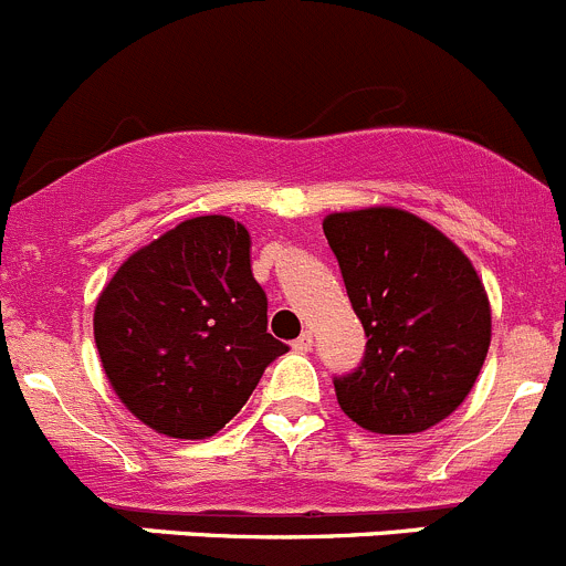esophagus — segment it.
<instances>
[{
    "instance_id": "esophagus-1",
    "label": "esophagus",
    "mask_w": 566,
    "mask_h": 566,
    "mask_svg": "<svg viewBox=\"0 0 566 566\" xmlns=\"http://www.w3.org/2000/svg\"><path fill=\"white\" fill-rule=\"evenodd\" d=\"M311 347H314V336H311L308 331H305L303 336H300L297 342L292 344V349H294V353H311Z\"/></svg>"
}]
</instances>
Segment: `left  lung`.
<instances>
[{
	"instance_id": "obj_1",
	"label": "left lung",
	"mask_w": 566,
	"mask_h": 566,
	"mask_svg": "<svg viewBox=\"0 0 566 566\" xmlns=\"http://www.w3.org/2000/svg\"><path fill=\"white\" fill-rule=\"evenodd\" d=\"M367 349L336 375L342 411L373 433H419L455 411L492 342V311L470 258L397 208L322 222Z\"/></svg>"
}]
</instances>
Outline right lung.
Listing matches in <instances>:
<instances>
[{"mask_svg":"<svg viewBox=\"0 0 566 566\" xmlns=\"http://www.w3.org/2000/svg\"><path fill=\"white\" fill-rule=\"evenodd\" d=\"M94 338L118 400L171 439H206L289 353L266 333L250 233L197 217L133 252L99 294Z\"/></svg>","mask_w":566,"mask_h":566,"instance_id":"obj_1","label":"right lung"}]
</instances>
